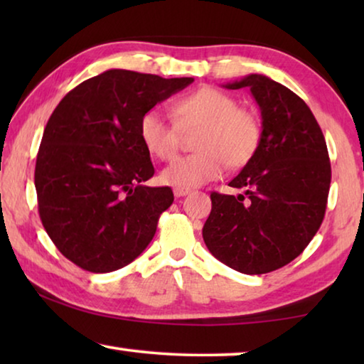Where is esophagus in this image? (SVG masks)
I'll use <instances>...</instances> for the list:
<instances>
[{"label": "esophagus", "mask_w": 364, "mask_h": 364, "mask_svg": "<svg viewBox=\"0 0 364 364\" xmlns=\"http://www.w3.org/2000/svg\"><path fill=\"white\" fill-rule=\"evenodd\" d=\"M189 193H191V189H188V188H175V189H173V194H175V197L188 196Z\"/></svg>", "instance_id": "esophagus-1"}]
</instances>
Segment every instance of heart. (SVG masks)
Returning <instances> with one entry per match:
<instances>
[{"label": "heart", "instance_id": "1", "mask_svg": "<svg viewBox=\"0 0 364 364\" xmlns=\"http://www.w3.org/2000/svg\"><path fill=\"white\" fill-rule=\"evenodd\" d=\"M176 120L162 110L151 109L141 117V139L160 160L175 157L181 130L202 127L196 154L175 159L162 171V181L175 188H196L217 180L228 164L244 167L262 143V122L252 110L237 107L225 91L204 86L183 96L175 104Z\"/></svg>", "mask_w": 364, "mask_h": 364}]
</instances>
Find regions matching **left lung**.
<instances>
[{
    "label": "left lung",
    "instance_id": "8db88e82",
    "mask_svg": "<svg viewBox=\"0 0 364 364\" xmlns=\"http://www.w3.org/2000/svg\"><path fill=\"white\" fill-rule=\"evenodd\" d=\"M225 88H250L262 112V143L230 181L244 194H210L202 236L230 268L269 273L297 258L323 223L331 186L328 146L310 107L284 85L250 73Z\"/></svg>",
    "mask_w": 364,
    "mask_h": 364
}]
</instances>
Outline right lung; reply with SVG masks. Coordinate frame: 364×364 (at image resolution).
Here are the masks:
<instances>
[{
  "label": "right lung",
  "instance_id": "obj_1",
  "mask_svg": "<svg viewBox=\"0 0 364 364\" xmlns=\"http://www.w3.org/2000/svg\"><path fill=\"white\" fill-rule=\"evenodd\" d=\"M194 78L110 69L69 91L49 117L36 156L35 188L48 236L91 273L127 267L152 241L168 186L151 188L139 122Z\"/></svg>",
  "mask_w": 364,
  "mask_h": 364
}]
</instances>
